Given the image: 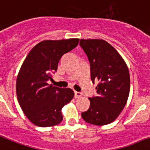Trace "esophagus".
<instances>
[{
	"instance_id": "obj_1",
	"label": "esophagus",
	"mask_w": 150,
	"mask_h": 150,
	"mask_svg": "<svg viewBox=\"0 0 150 150\" xmlns=\"http://www.w3.org/2000/svg\"><path fill=\"white\" fill-rule=\"evenodd\" d=\"M74 94H75V98H81V96H82V93H81V92H78V91L74 92Z\"/></svg>"
}]
</instances>
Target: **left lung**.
Wrapping results in <instances>:
<instances>
[{
  "mask_svg": "<svg viewBox=\"0 0 150 150\" xmlns=\"http://www.w3.org/2000/svg\"><path fill=\"white\" fill-rule=\"evenodd\" d=\"M87 54L92 82L98 81V95L89 98L90 108L82 112L87 123L105 125L118 118L126 105L130 76L126 63L115 48L103 39H81Z\"/></svg>",
  "mask_w": 150,
  "mask_h": 150,
  "instance_id": "obj_1",
  "label": "left lung"
}]
</instances>
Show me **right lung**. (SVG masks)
<instances>
[{
    "instance_id": "obj_1",
    "label": "right lung",
    "mask_w": 150,
    "mask_h": 150,
    "mask_svg": "<svg viewBox=\"0 0 150 150\" xmlns=\"http://www.w3.org/2000/svg\"><path fill=\"white\" fill-rule=\"evenodd\" d=\"M78 39L45 40L32 48L17 76V98L22 111L34 125L54 126L63 120L62 108L74 98L70 88L49 84L59 59L78 45Z\"/></svg>"
}]
</instances>
